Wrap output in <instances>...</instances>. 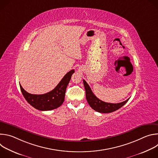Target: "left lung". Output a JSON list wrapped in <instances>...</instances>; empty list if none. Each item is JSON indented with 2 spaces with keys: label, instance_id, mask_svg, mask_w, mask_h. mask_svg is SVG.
Masks as SVG:
<instances>
[{
  "label": "left lung",
  "instance_id": "8db88e82",
  "mask_svg": "<svg viewBox=\"0 0 158 158\" xmlns=\"http://www.w3.org/2000/svg\"><path fill=\"white\" fill-rule=\"evenodd\" d=\"M83 83L85 90V96L87 102L94 110L98 111L101 113H109V112H114L121 107H123L129 99H127L126 101L116 104L108 103L104 102L98 99L92 92L91 87H89L86 81L83 79Z\"/></svg>",
  "mask_w": 158,
  "mask_h": 158
}]
</instances>
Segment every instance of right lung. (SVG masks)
<instances>
[{"mask_svg":"<svg viewBox=\"0 0 158 158\" xmlns=\"http://www.w3.org/2000/svg\"><path fill=\"white\" fill-rule=\"evenodd\" d=\"M74 73V69L67 73L52 91L48 93L32 94L26 91L20 84L21 92L27 102L39 110H51L56 109L64 101L66 88Z\"/></svg>","mask_w":158,"mask_h":158,"instance_id":"1","label":"right lung"}]
</instances>
